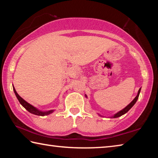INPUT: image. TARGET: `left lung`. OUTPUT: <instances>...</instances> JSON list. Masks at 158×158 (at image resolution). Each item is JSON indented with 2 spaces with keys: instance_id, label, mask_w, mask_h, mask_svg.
Segmentation results:
<instances>
[{
  "instance_id": "left-lung-1",
  "label": "left lung",
  "mask_w": 158,
  "mask_h": 158,
  "mask_svg": "<svg viewBox=\"0 0 158 158\" xmlns=\"http://www.w3.org/2000/svg\"><path fill=\"white\" fill-rule=\"evenodd\" d=\"M140 90H141V89H139V90L138 94H137V96H136V98H135V99H134V100H133L132 102H131L129 104V105H128L126 106V107L123 109V110H121V111H119L118 113H117L116 114H115L114 116H113V118H118V117H119V116H121L122 115L125 114V113H127V112L128 111H129L130 109L132 107L133 105H135V104L136 103V102H137V99H138V98H139V95Z\"/></svg>"
}]
</instances>
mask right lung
Wrapping results in <instances>:
<instances>
[{
	"instance_id": "obj_1",
	"label": "right lung",
	"mask_w": 158,
	"mask_h": 158,
	"mask_svg": "<svg viewBox=\"0 0 158 158\" xmlns=\"http://www.w3.org/2000/svg\"><path fill=\"white\" fill-rule=\"evenodd\" d=\"M13 90H14V92L15 93V95H16V96H17L18 100L19 101L21 105H22L23 107H24L26 109V110L30 112V113L35 114V115H37V116H46V115H49V114L52 113V112H53V110L46 111V112H43V111H40L39 110H37V109L35 107H34L33 106H32L31 105H30V104L28 103L27 102L23 100L22 98H21L20 96L18 95V93H17V91H16V90H15L14 87H13Z\"/></svg>"
}]
</instances>
